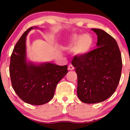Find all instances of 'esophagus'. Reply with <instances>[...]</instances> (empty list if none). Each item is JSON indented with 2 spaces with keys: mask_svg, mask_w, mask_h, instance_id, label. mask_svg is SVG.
<instances>
[{
  "mask_svg": "<svg viewBox=\"0 0 130 130\" xmlns=\"http://www.w3.org/2000/svg\"><path fill=\"white\" fill-rule=\"evenodd\" d=\"M74 67L73 66L72 64H69V66H68V70H74Z\"/></svg>",
  "mask_w": 130,
  "mask_h": 130,
  "instance_id": "34e87169",
  "label": "esophagus"
}]
</instances>
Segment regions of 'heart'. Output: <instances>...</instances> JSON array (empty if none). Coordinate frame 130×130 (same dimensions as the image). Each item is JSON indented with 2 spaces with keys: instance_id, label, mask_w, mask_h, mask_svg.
I'll list each match as a JSON object with an SVG mask.
<instances>
[{
  "instance_id": "obj_1",
  "label": "heart",
  "mask_w": 130,
  "mask_h": 130,
  "mask_svg": "<svg viewBox=\"0 0 130 130\" xmlns=\"http://www.w3.org/2000/svg\"><path fill=\"white\" fill-rule=\"evenodd\" d=\"M93 43V39L89 35H75L73 37L68 48L70 50H74V52L76 54L83 55L90 50Z\"/></svg>"
}]
</instances>
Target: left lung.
I'll use <instances>...</instances> for the list:
<instances>
[{"instance_id":"8db88e82","label":"left lung","mask_w":130,"mask_h":130,"mask_svg":"<svg viewBox=\"0 0 130 130\" xmlns=\"http://www.w3.org/2000/svg\"><path fill=\"white\" fill-rule=\"evenodd\" d=\"M92 30L98 35V48L75 56L72 61L77 75V96L86 104L103 102L112 95L120 82L122 66L115 39L102 29Z\"/></svg>"}]
</instances>
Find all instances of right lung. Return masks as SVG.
Here are the masks:
<instances>
[{"label":"right lung","instance_id":"1","mask_svg":"<svg viewBox=\"0 0 130 130\" xmlns=\"http://www.w3.org/2000/svg\"><path fill=\"white\" fill-rule=\"evenodd\" d=\"M31 27L19 38L10 57L9 73L15 93L27 104L41 105L51 101L57 83L68 73L67 66L53 63L35 65L26 60V37Z\"/></svg>","mask_w":130,"mask_h":130}]
</instances>
